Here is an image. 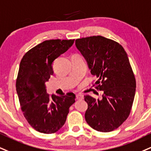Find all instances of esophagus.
Listing matches in <instances>:
<instances>
[{"instance_id":"esophagus-1","label":"esophagus","mask_w":151,"mask_h":151,"mask_svg":"<svg viewBox=\"0 0 151 151\" xmlns=\"http://www.w3.org/2000/svg\"><path fill=\"white\" fill-rule=\"evenodd\" d=\"M76 99L79 100H82L83 99V96L81 95V94H77L76 95Z\"/></svg>"}]
</instances>
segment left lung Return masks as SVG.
Returning <instances> with one entry per match:
<instances>
[{"instance_id":"left-lung-1","label":"left lung","mask_w":151,"mask_h":151,"mask_svg":"<svg viewBox=\"0 0 151 151\" xmlns=\"http://www.w3.org/2000/svg\"><path fill=\"white\" fill-rule=\"evenodd\" d=\"M75 44L97 77L92 85L104 93L101 100L84 96L85 119L98 132H112L128 118L135 96L136 79L127 54L119 43L101 36L77 39Z\"/></svg>"}]
</instances>
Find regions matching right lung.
Wrapping results in <instances>:
<instances>
[{"label":"right lung","mask_w":151,"mask_h":151,"mask_svg":"<svg viewBox=\"0 0 151 151\" xmlns=\"http://www.w3.org/2000/svg\"><path fill=\"white\" fill-rule=\"evenodd\" d=\"M74 39L46 40L28 50L22 58L16 90L25 119L37 132L52 134L65 124L75 95L50 96L46 82L53 74L52 64L72 46Z\"/></svg>","instance_id":"add662e5"}]
</instances>
